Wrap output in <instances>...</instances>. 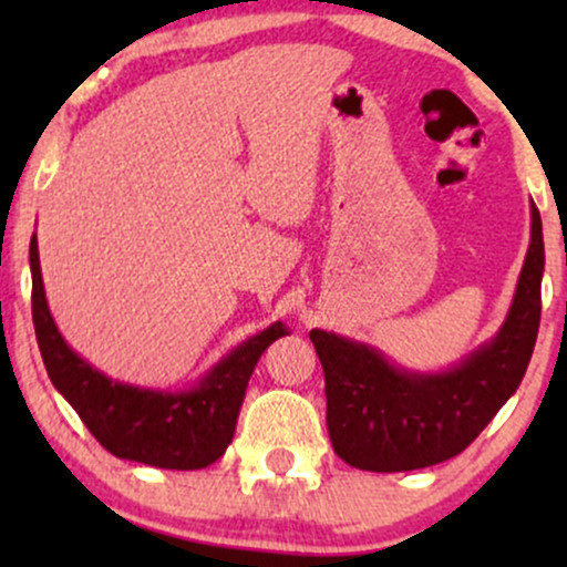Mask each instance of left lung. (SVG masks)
Here are the masks:
<instances>
[{
    "label": "left lung",
    "mask_w": 567,
    "mask_h": 567,
    "mask_svg": "<svg viewBox=\"0 0 567 567\" xmlns=\"http://www.w3.org/2000/svg\"><path fill=\"white\" fill-rule=\"evenodd\" d=\"M542 216L530 202V245L509 311L491 341L451 368H402L365 341L311 330L333 451L354 470L410 472L472 445L528 370L542 322Z\"/></svg>",
    "instance_id": "8db88e82"
}]
</instances>
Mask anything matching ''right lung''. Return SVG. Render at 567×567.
<instances>
[{"instance_id":"add662e5","label":"right lung","mask_w":567,"mask_h":567,"mask_svg":"<svg viewBox=\"0 0 567 567\" xmlns=\"http://www.w3.org/2000/svg\"><path fill=\"white\" fill-rule=\"evenodd\" d=\"M31 315L50 381L80 413L93 437L116 458L159 470H205L226 453L237 429L247 381L277 338L275 322L245 338L186 389H152L109 379L69 347L50 315L37 234L29 247Z\"/></svg>"}]
</instances>
